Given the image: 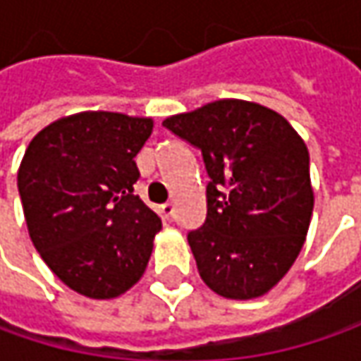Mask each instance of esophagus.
<instances>
[{"instance_id":"34e87169","label":"esophagus","mask_w":361,"mask_h":361,"mask_svg":"<svg viewBox=\"0 0 361 361\" xmlns=\"http://www.w3.org/2000/svg\"><path fill=\"white\" fill-rule=\"evenodd\" d=\"M160 211H162V215H164V219H166V221H173V216H174L173 202H164V204L160 207Z\"/></svg>"}]
</instances>
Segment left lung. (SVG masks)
<instances>
[{
  "mask_svg": "<svg viewBox=\"0 0 361 361\" xmlns=\"http://www.w3.org/2000/svg\"><path fill=\"white\" fill-rule=\"evenodd\" d=\"M201 148L207 219L188 233L199 275L216 295L269 293L295 263L313 213L310 152L267 106L223 98L162 122Z\"/></svg>",
  "mask_w": 361,
  "mask_h": 361,
  "instance_id": "8db88e82",
  "label": "left lung"
}]
</instances>
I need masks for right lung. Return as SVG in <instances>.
<instances>
[{
  "instance_id": "add662e5",
  "label": "right lung",
  "mask_w": 361,
  "mask_h": 361,
  "mask_svg": "<svg viewBox=\"0 0 361 361\" xmlns=\"http://www.w3.org/2000/svg\"><path fill=\"white\" fill-rule=\"evenodd\" d=\"M154 122L78 112L35 134L18 171L30 239L51 273L90 299L126 293L145 273L162 223L134 195V157Z\"/></svg>"
}]
</instances>
